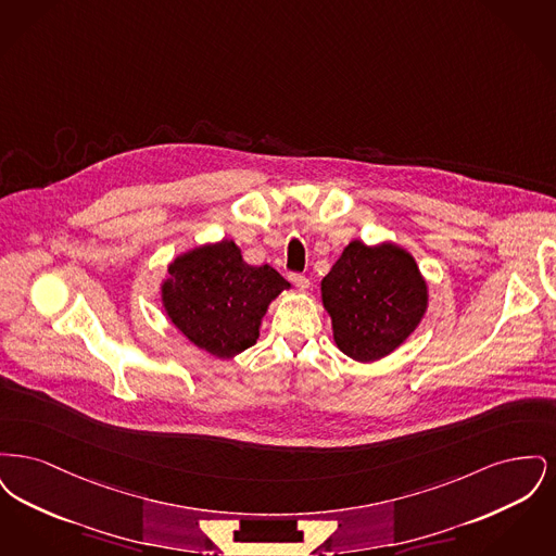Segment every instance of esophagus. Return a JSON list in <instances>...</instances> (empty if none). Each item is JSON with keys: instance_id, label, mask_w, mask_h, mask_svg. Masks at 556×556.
<instances>
[{"instance_id": "obj_1", "label": "esophagus", "mask_w": 556, "mask_h": 556, "mask_svg": "<svg viewBox=\"0 0 556 556\" xmlns=\"http://www.w3.org/2000/svg\"><path fill=\"white\" fill-rule=\"evenodd\" d=\"M290 281L298 290L306 291L311 288V281L304 275H298V273H291Z\"/></svg>"}]
</instances>
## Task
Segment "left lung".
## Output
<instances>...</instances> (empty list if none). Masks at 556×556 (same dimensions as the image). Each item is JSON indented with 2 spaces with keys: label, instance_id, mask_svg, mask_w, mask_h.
<instances>
[{
  "label": "left lung",
  "instance_id": "left-lung-1",
  "mask_svg": "<svg viewBox=\"0 0 556 556\" xmlns=\"http://www.w3.org/2000/svg\"><path fill=\"white\" fill-rule=\"evenodd\" d=\"M333 340L345 356L372 363L392 354L427 311V283L410 252L392 241H350L320 281Z\"/></svg>",
  "mask_w": 556,
  "mask_h": 556
}]
</instances>
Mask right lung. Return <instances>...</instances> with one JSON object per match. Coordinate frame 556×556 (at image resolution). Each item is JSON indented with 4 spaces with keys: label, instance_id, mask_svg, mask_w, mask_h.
Returning <instances> with one entry per match:
<instances>
[{
    "label": "right lung",
    "instance_id": "right-lung-1",
    "mask_svg": "<svg viewBox=\"0 0 556 556\" xmlns=\"http://www.w3.org/2000/svg\"><path fill=\"white\" fill-rule=\"evenodd\" d=\"M290 283L273 266H252L231 239L177 256L162 281V306L191 344L233 358L256 344L268 304Z\"/></svg>",
    "mask_w": 556,
    "mask_h": 556
}]
</instances>
